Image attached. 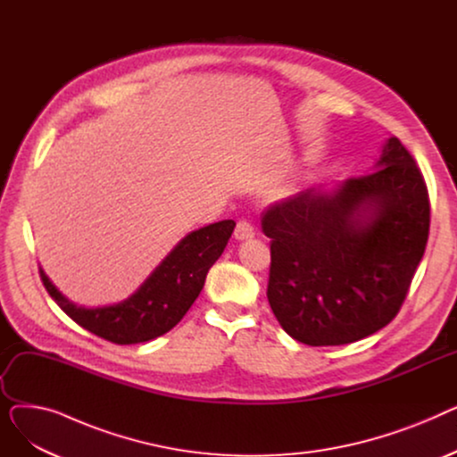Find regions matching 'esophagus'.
Wrapping results in <instances>:
<instances>
[{
  "label": "esophagus",
  "mask_w": 457,
  "mask_h": 457,
  "mask_svg": "<svg viewBox=\"0 0 457 457\" xmlns=\"http://www.w3.org/2000/svg\"><path fill=\"white\" fill-rule=\"evenodd\" d=\"M233 235H235L237 241H248V238H252L255 235V231H253V226L248 220H238L237 226H235Z\"/></svg>",
  "instance_id": "1"
}]
</instances>
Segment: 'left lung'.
<instances>
[{"label": "left lung", "instance_id": "obj_1", "mask_svg": "<svg viewBox=\"0 0 457 457\" xmlns=\"http://www.w3.org/2000/svg\"><path fill=\"white\" fill-rule=\"evenodd\" d=\"M269 303L309 346H339L386 328L410 291L429 233L420 168L391 137L374 172L270 205Z\"/></svg>", "mask_w": 457, "mask_h": 457}]
</instances>
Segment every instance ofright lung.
<instances>
[{
	"label": "right lung",
	"mask_w": 457,
	"mask_h": 457,
	"mask_svg": "<svg viewBox=\"0 0 457 457\" xmlns=\"http://www.w3.org/2000/svg\"><path fill=\"white\" fill-rule=\"evenodd\" d=\"M235 222L209 224L181 238L135 295L116 305L85 309L68 302L40 269L46 291L64 313L114 345H138L170 331L204 289L209 269L229 241Z\"/></svg>",
	"instance_id": "obj_1"
}]
</instances>
